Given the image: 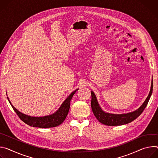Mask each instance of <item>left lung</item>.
Returning <instances> with one entry per match:
<instances>
[{"label":"left lung","instance_id":"obj_1","mask_svg":"<svg viewBox=\"0 0 158 158\" xmlns=\"http://www.w3.org/2000/svg\"><path fill=\"white\" fill-rule=\"evenodd\" d=\"M152 88H153V83L152 80L150 92L147 98L143 103V104L135 111H134L132 112L128 113V114H109V113L103 112L101 109L100 107L99 106L98 102L97 100V98L94 93L92 91L91 92V95H92L91 107H92L93 113L95 116V117L97 118V119L100 122L106 126H115L124 125V124L130 123V122H131L132 121L137 118L140 115L142 114V112L145 109L146 107L148 105V103L149 100V98L151 96V94L152 92Z\"/></svg>","mask_w":158,"mask_h":158}]
</instances>
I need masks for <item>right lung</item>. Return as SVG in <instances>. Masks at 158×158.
I'll return each instance as SVG.
<instances>
[{"instance_id":"1","label":"right lung","mask_w":158,"mask_h":158,"mask_svg":"<svg viewBox=\"0 0 158 158\" xmlns=\"http://www.w3.org/2000/svg\"><path fill=\"white\" fill-rule=\"evenodd\" d=\"M78 89L73 92L70 94L68 97L62 103L60 109L53 114L41 117H31L17 110L11 104L10 100L8 98L9 103H10L11 106L14 110L15 112L17 115L20 118L21 120H23L24 123L26 124L34 127H40V128H49V127H54L60 126L62 122L65 120L70 107V101H71L73 95L75 94L76 91Z\"/></svg>"}]
</instances>
